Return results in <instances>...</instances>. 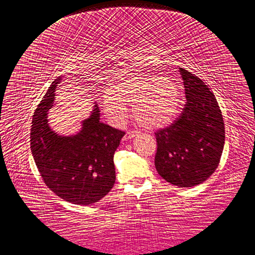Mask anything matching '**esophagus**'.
<instances>
[{"label":"esophagus","mask_w":255,"mask_h":255,"mask_svg":"<svg viewBox=\"0 0 255 255\" xmlns=\"http://www.w3.org/2000/svg\"><path fill=\"white\" fill-rule=\"evenodd\" d=\"M136 134H137V131H135V130H129L128 132L126 133V135H125V138L126 139H131V138H133Z\"/></svg>","instance_id":"34e87169"}]
</instances>
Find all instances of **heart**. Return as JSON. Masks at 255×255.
Returning <instances> with one entry per match:
<instances>
[{
  "label": "heart",
  "mask_w": 255,
  "mask_h": 255,
  "mask_svg": "<svg viewBox=\"0 0 255 255\" xmlns=\"http://www.w3.org/2000/svg\"><path fill=\"white\" fill-rule=\"evenodd\" d=\"M180 88L167 77H134L114 86L104 98V110L116 122L133 106V118L145 128H159L175 118L180 106Z\"/></svg>",
  "instance_id": "1"
}]
</instances>
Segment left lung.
<instances>
[{"mask_svg": "<svg viewBox=\"0 0 255 255\" xmlns=\"http://www.w3.org/2000/svg\"><path fill=\"white\" fill-rule=\"evenodd\" d=\"M186 103L179 118L155 131L154 165L167 182L192 187L218 166L225 145V123L215 95L203 81L180 68Z\"/></svg>", "mask_w": 255, "mask_h": 255, "instance_id": "obj_1", "label": "left lung"}]
</instances>
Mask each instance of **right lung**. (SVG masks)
Segmentation results:
<instances>
[{"label": "right lung", "instance_id": "right-lung-1", "mask_svg": "<svg viewBox=\"0 0 255 255\" xmlns=\"http://www.w3.org/2000/svg\"><path fill=\"white\" fill-rule=\"evenodd\" d=\"M60 79L53 81L35 110L31 153L42 180L54 194L74 204L90 205L108 194L116 182L113 155L125 132L101 123L97 105L76 135L54 132L47 124V111Z\"/></svg>", "mask_w": 255, "mask_h": 255}]
</instances>
